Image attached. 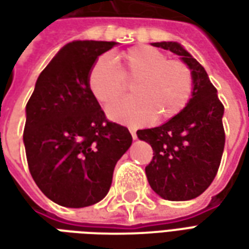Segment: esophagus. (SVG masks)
Returning a JSON list of instances; mask_svg holds the SVG:
<instances>
[{
	"instance_id": "obj_1",
	"label": "esophagus",
	"mask_w": 249,
	"mask_h": 249,
	"mask_svg": "<svg viewBox=\"0 0 249 249\" xmlns=\"http://www.w3.org/2000/svg\"><path fill=\"white\" fill-rule=\"evenodd\" d=\"M129 132H130V135H132V139H133V140H136V139H137V135H136L135 130L132 129V128H129Z\"/></svg>"
}]
</instances>
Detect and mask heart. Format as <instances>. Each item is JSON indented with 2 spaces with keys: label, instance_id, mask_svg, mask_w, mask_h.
<instances>
[{
  "label": "heart",
  "instance_id": "obj_1",
  "mask_svg": "<svg viewBox=\"0 0 249 249\" xmlns=\"http://www.w3.org/2000/svg\"><path fill=\"white\" fill-rule=\"evenodd\" d=\"M125 84H135V97L112 104L108 116L114 121L142 124L155 117L164 121L178 116L193 92L192 69L183 61L168 57L149 46H133L109 60L101 57L88 76V87L101 105L121 97Z\"/></svg>",
  "mask_w": 249,
  "mask_h": 249
}]
</instances>
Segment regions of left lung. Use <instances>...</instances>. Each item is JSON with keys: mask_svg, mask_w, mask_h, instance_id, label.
I'll list each match as a JSON object with an SVG mask.
<instances>
[{"mask_svg": "<svg viewBox=\"0 0 249 249\" xmlns=\"http://www.w3.org/2000/svg\"><path fill=\"white\" fill-rule=\"evenodd\" d=\"M181 56L193 73L192 97L165 124L137 130V137L153 149L145 167L149 185L165 200L184 201L200 196L219 171L225 144L224 105L203 66L178 42H155Z\"/></svg>", "mask_w": 249, "mask_h": 249, "instance_id": "obj_1", "label": "left lung"}]
</instances>
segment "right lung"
I'll list each match as a JSON object with an SVG mask.
<instances>
[{"mask_svg":"<svg viewBox=\"0 0 249 249\" xmlns=\"http://www.w3.org/2000/svg\"><path fill=\"white\" fill-rule=\"evenodd\" d=\"M114 45L69 42L41 71L26 104L30 175L41 192L62 207L82 208L103 200L116 164L132 144L128 128L107 119L88 87L93 64Z\"/></svg>","mask_w":249,"mask_h":249,"instance_id":"1","label":"right lung"}]
</instances>
